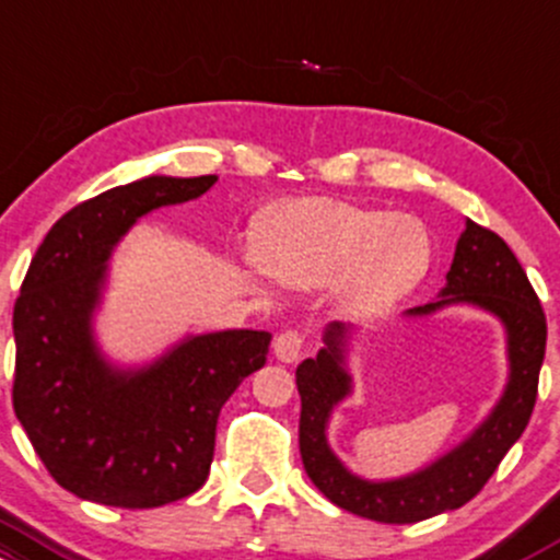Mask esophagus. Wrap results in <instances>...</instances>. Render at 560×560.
Listing matches in <instances>:
<instances>
[{
	"instance_id": "esophagus-1",
	"label": "esophagus",
	"mask_w": 560,
	"mask_h": 560,
	"mask_svg": "<svg viewBox=\"0 0 560 560\" xmlns=\"http://www.w3.org/2000/svg\"><path fill=\"white\" fill-rule=\"evenodd\" d=\"M303 346H305V340L300 331H292V329L281 331L273 342V353H276V359L284 361V364H292V361H298L300 353H303Z\"/></svg>"
}]
</instances>
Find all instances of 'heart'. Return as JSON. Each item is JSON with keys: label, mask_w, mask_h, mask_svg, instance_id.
<instances>
[{"label": "heart", "mask_w": 560, "mask_h": 560, "mask_svg": "<svg viewBox=\"0 0 560 560\" xmlns=\"http://www.w3.org/2000/svg\"><path fill=\"white\" fill-rule=\"evenodd\" d=\"M262 270L294 290H340L346 308L377 316L409 298L433 266V238L404 212L308 196L270 207L257 229Z\"/></svg>", "instance_id": "1"}]
</instances>
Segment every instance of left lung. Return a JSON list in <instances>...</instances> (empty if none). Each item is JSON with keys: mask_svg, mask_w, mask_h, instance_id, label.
Instances as JSON below:
<instances>
[{"mask_svg": "<svg viewBox=\"0 0 560 560\" xmlns=\"http://www.w3.org/2000/svg\"><path fill=\"white\" fill-rule=\"evenodd\" d=\"M452 305H470L502 324L508 383L481 425L425 468L377 481L355 476L329 446L331 411L353 393V374L348 370L353 327L331 322L324 329V348L316 359H305L294 372L303 401L300 454L305 472L337 508L380 524H417L463 508L483 489L510 446L529 425L548 324L513 249L494 231L481 229L470 218L457 238L452 268L439 298L409 308L404 318H428Z\"/></svg>", "mask_w": 560, "mask_h": 560, "instance_id": "8db88e82", "label": "left lung"}]
</instances>
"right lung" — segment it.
Instances as JSON below:
<instances>
[{
	"label": "right lung",
	"mask_w": 560,
	"mask_h": 560,
	"mask_svg": "<svg viewBox=\"0 0 560 560\" xmlns=\"http://www.w3.org/2000/svg\"><path fill=\"white\" fill-rule=\"evenodd\" d=\"M218 175H149L66 212L45 236L12 311V407L45 468L79 500L159 508L201 489L214 428L270 331L186 335L153 361L103 353L95 313L116 244L143 214L207 194Z\"/></svg>",
	"instance_id": "obj_1"
}]
</instances>
